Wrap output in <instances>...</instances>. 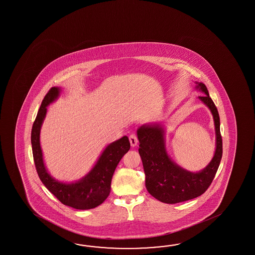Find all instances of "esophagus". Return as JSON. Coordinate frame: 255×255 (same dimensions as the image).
Instances as JSON below:
<instances>
[{
  "mask_svg": "<svg viewBox=\"0 0 255 255\" xmlns=\"http://www.w3.org/2000/svg\"><path fill=\"white\" fill-rule=\"evenodd\" d=\"M129 142L131 146H136V144H137V142H138L137 136H136L135 134H131V135H129Z\"/></svg>",
  "mask_w": 255,
  "mask_h": 255,
  "instance_id": "34e87169",
  "label": "esophagus"
}]
</instances>
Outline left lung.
Instances as JSON below:
<instances>
[{"label":"left lung","instance_id":"1","mask_svg":"<svg viewBox=\"0 0 255 255\" xmlns=\"http://www.w3.org/2000/svg\"><path fill=\"white\" fill-rule=\"evenodd\" d=\"M196 84V88L204 93L199 98L211 110L216 133V149L206 168L199 172H190L172 161L166 150L165 130L160 124H146L136 130L146 190L154 198L168 204L189 201L203 194L212 184L222 159V139L216 106L206 86L203 83Z\"/></svg>","mask_w":255,"mask_h":255}]
</instances>
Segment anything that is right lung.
<instances>
[{"mask_svg": "<svg viewBox=\"0 0 255 255\" xmlns=\"http://www.w3.org/2000/svg\"><path fill=\"white\" fill-rule=\"evenodd\" d=\"M59 87H52L45 95L33 122L31 142L33 156L39 178L47 190L66 206L76 210H90L102 204L109 197L111 179L120 159L129 150L128 137L124 135L107 146L96 165L81 179L72 183H64L54 179L44 166L40 146V130L45 118L47 107L59 97Z\"/></svg>", "mask_w": 255, "mask_h": 255, "instance_id": "obj_1", "label": "right lung"}]
</instances>
